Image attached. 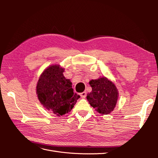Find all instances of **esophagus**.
<instances>
[{"mask_svg": "<svg viewBox=\"0 0 158 158\" xmlns=\"http://www.w3.org/2000/svg\"><path fill=\"white\" fill-rule=\"evenodd\" d=\"M86 94H87L86 92H83L80 94V95L81 98H85V96H86Z\"/></svg>", "mask_w": 158, "mask_h": 158, "instance_id": "1", "label": "esophagus"}]
</instances>
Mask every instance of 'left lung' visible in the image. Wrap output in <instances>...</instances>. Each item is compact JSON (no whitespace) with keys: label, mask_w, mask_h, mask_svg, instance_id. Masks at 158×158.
Listing matches in <instances>:
<instances>
[{"label":"left lung","mask_w":158,"mask_h":158,"mask_svg":"<svg viewBox=\"0 0 158 158\" xmlns=\"http://www.w3.org/2000/svg\"><path fill=\"white\" fill-rule=\"evenodd\" d=\"M89 84L92 91L88 94L86 98L90 106L100 114L111 113L118 99V92L115 85L104 76L92 80Z\"/></svg>","instance_id":"8db88e82"}]
</instances>
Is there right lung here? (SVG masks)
Here are the masks:
<instances>
[{
	"mask_svg": "<svg viewBox=\"0 0 158 158\" xmlns=\"http://www.w3.org/2000/svg\"><path fill=\"white\" fill-rule=\"evenodd\" d=\"M64 71L60 65L49 66L41 74L36 88L41 103L58 116L70 111L80 97L73 92L72 82L65 78Z\"/></svg>",
	"mask_w": 158,
	"mask_h": 158,
	"instance_id": "right-lung-1",
	"label": "right lung"
}]
</instances>
